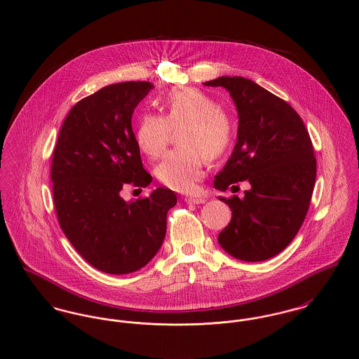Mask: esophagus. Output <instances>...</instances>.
Returning a JSON list of instances; mask_svg holds the SVG:
<instances>
[{
  "instance_id": "34e87169",
  "label": "esophagus",
  "mask_w": 359,
  "mask_h": 359,
  "mask_svg": "<svg viewBox=\"0 0 359 359\" xmlns=\"http://www.w3.org/2000/svg\"><path fill=\"white\" fill-rule=\"evenodd\" d=\"M187 205H203L205 203V199L203 198H185Z\"/></svg>"
}]
</instances>
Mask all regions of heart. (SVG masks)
I'll return each mask as SVG.
<instances>
[{
    "label": "heart",
    "instance_id": "b5f03b06",
    "mask_svg": "<svg viewBox=\"0 0 359 359\" xmlns=\"http://www.w3.org/2000/svg\"><path fill=\"white\" fill-rule=\"evenodd\" d=\"M161 114L142 113L138 117L134 140L138 149L149 158L164 151L171 130L178 133L177 148L156 165L157 180L178 192H192L205 175V157L219 160L231 149L236 124L232 114L203 91L181 87L158 100Z\"/></svg>",
    "mask_w": 359,
    "mask_h": 359
}]
</instances>
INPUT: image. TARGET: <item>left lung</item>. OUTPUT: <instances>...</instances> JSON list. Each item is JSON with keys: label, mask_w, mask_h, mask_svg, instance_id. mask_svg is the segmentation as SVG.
Segmentation results:
<instances>
[{"label": "left lung", "mask_w": 359, "mask_h": 359, "mask_svg": "<svg viewBox=\"0 0 359 359\" xmlns=\"http://www.w3.org/2000/svg\"><path fill=\"white\" fill-rule=\"evenodd\" d=\"M203 84L224 87L239 117L236 145L214 188L226 191L242 181L252 185L243 199L219 196L232 218L218 243L242 261L268 259L289 246L307 215L316 178L309 134L289 103L249 79L222 76Z\"/></svg>", "instance_id": "left-lung-1"}]
</instances>
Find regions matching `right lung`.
Listing matches in <instances>:
<instances>
[{"label":"right lung","instance_id":"right-lung-1","mask_svg":"<svg viewBox=\"0 0 359 359\" xmlns=\"http://www.w3.org/2000/svg\"><path fill=\"white\" fill-rule=\"evenodd\" d=\"M154 88L148 81L103 87L76 103L65 118L52 158L53 203L59 225L87 262L111 273L145 266L163 245L167 212L177 205L171 189L157 188L126 202L124 185L147 188L131 117Z\"/></svg>","mask_w":359,"mask_h":359}]
</instances>
